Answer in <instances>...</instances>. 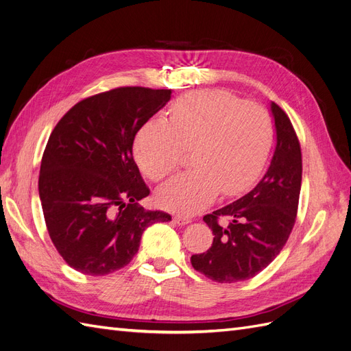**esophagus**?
<instances>
[{"label": "esophagus", "instance_id": "obj_1", "mask_svg": "<svg viewBox=\"0 0 351 351\" xmlns=\"http://www.w3.org/2000/svg\"><path fill=\"white\" fill-rule=\"evenodd\" d=\"M173 221L176 222L177 226H186V224H189V222H192V218L178 214V215H174V217H173Z\"/></svg>", "mask_w": 351, "mask_h": 351}]
</instances>
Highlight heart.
<instances>
[{
    "label": "heart",
    "mask_w": 351,
    "mask_h": 351,
    "mask_svg": "<svg viewBox=\"0 0 351 351\" xmlns=\"http://www.w3.org/2000/svg\"><path fill=\"white\" fill-rule=\"evenodd\" d=\"M269 114L226 90H197L171 107L169 121L152 119L134 141L142 171L161 180L178 165L184 149H193L195 169L180 173L158 189L162 208L195 214L221 192L234 196L259 177L272 146Z\"/></svg>",
    "instance_id": "heart-1"
}]
</instances>
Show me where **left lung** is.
<instances>
[{
    "label": "left lung",
    "instance_id": "obj_1",
    "mask_svg": "<svg viewBox=\"0 0 351 351\" xmlns=\"http://www.w3.org/2000/svg\"><path fill=\"white\" fill-rule=\"evenodd\" d=\"M275 149L261 182L232 204L204 217L212 246L190 258L192 267L217 282L253 278L277 258L294 227L302 187V151L291 121L271 102ZM229 218L219 225V218Z\"/></svg>",
    "mask_w": 351,
    "mask_h": 351
}]
</instances>
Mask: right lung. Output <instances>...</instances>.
Returning <instances> with one entry per match:
<instances>
[{"label": "right lung", "mask_w": 351, "mask_h": 351, "mask_svg": "<svg viewBox=\"0 0 351 351\" xmlns=\"http://www.w3.org/2000/svg\"><path fill=\"white\" fill-rule=\"evenodd\" d=\"M171 89L117 88L93 95L52 130L39 174V197L49 237L76 271L98 277L124 268L143 231L171 221L146 210L149 195L133 158L142 125L171 99Z\"/></svg>", "instance_id": "right-lung-1"}]
</instances>
